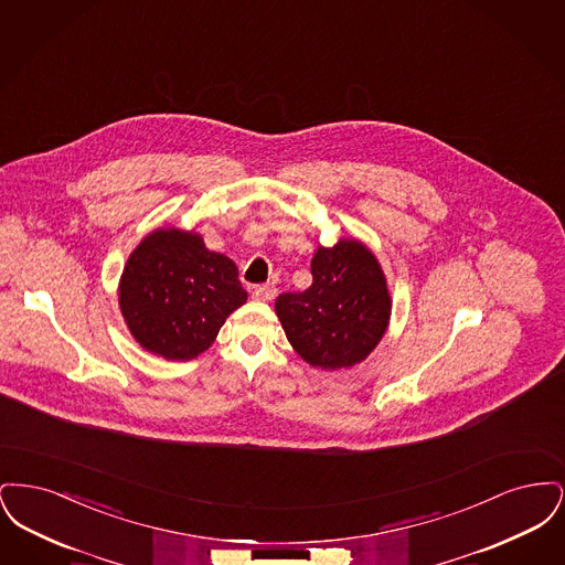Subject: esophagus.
Here are the masks:
<instances>
[{
	"instance_id": "1",
	"label": "esophagus",
	"mask_w": 565,
	"mask_h": 565,
	"mask_svg": "<svg viewBox=\"0 0 565 565\" xmlns=\"http://www.w3.org/2000/svg\"><path fill=\"white\" fill-rule=\"evenodd\" d=\"M277 295V290H275V286H270V284H263V286H256L254 290H252V298L254 300H263V302H269Z\"/></svg>"
}]
</instances>
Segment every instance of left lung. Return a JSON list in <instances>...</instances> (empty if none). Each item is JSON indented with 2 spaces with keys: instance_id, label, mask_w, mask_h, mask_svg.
I'll return each instance as SVG.
<instances>
[{
  "instance_id": "8db88e82",
  "label": "left lung",
  "mask_w": 565,
  "mask_h": 565,
  "mask_svg": "<svg viewBox=\"0 0 565 565\" xmlns=\"http://www.w3.org/2000/svg\"><path fill=\"white\" fill-rule=\"evenodd\" d=\"M313 284L284 292L275 313L296 353L316 369H350L366 360L387 330L392 300L375 254L355 239L318 247Z\"/></svg>"
}]
</instances>
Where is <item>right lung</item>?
Masks as SVG:
<instances>
[{"mask_svg": "<svg viewBox=\"0 0 565 565\" xmlns=\"http://www.w3.org/2000/svg\"><path fill=\"white\" fill-rule=\"evenodd\" d=\"M247 300L237 265L199 233L159 228L129 256L118 288L122 318L143 350L192 360Z\"/></svg>", "mask_w": 565, "mask_h": 565, "instance_id": "1", "label": "right lung"}]
</instances>
